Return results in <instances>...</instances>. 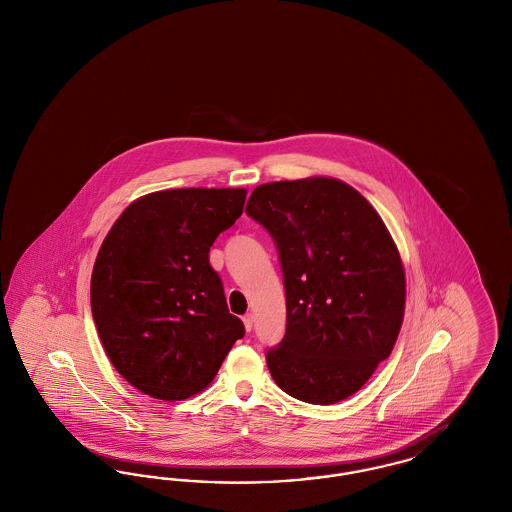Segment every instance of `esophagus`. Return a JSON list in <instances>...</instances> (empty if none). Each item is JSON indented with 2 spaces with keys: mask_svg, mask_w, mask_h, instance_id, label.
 I'll use <instances>...</instances> for the list:
<instances>
[{
  "mask_svg": "<svg viewBox=\"0 0 512 512\" xmlns=\"http://www.w3.org/2000/svg\"><path fill=\"white\" fill-rule=\"evenodd\" d=\"M253 322H255V317H253L251 313H247L244 317V326L247 332H251V330H253Z\"/></svg>",
  "mask_w": 512,
  "mask_h": 512,
  "instance_id": "esophagus-1",
  "label": "esophagus"
}]
</instances>
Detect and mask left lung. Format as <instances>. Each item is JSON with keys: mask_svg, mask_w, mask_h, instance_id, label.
Listing matches in <instances>:
<instances>
[{"mask_svg": "<svg viewBox=\"0 0 512 512\" xmlns=\"http://www.w3.org/2000/svg\"><path fill=\"white\" fill-rule=\"evenodd\" d=\"M245 213L272 236L286 288V334L267 351L274 382L299 401L332 405L390 357L405 313V270L390 232L336 178L268 182Z\"/></svg>", "mask_w": 512, "mask_h": 512, "instance_id": "1", "label": "left lung"}]
</instances>
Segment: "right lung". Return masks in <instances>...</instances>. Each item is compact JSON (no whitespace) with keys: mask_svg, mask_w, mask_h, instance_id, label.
<instances>
[{"mask_svg":"<svg viewBox=\"0 0 512 512\" xmlns=\"http://www.w3.org/2000/svg\"><path fill=\"white\" fill-rule=\"evenodd\" d=\"M244 188H180L130 203L99 247L92 315L107 357L163 401L205 390L244 322L230 315L209 249L244 211Z\"/></svg>","mask_w":512,"mask_h":512,"instance_id":"right-lung-1","label":"right lung"}]
</instances>
